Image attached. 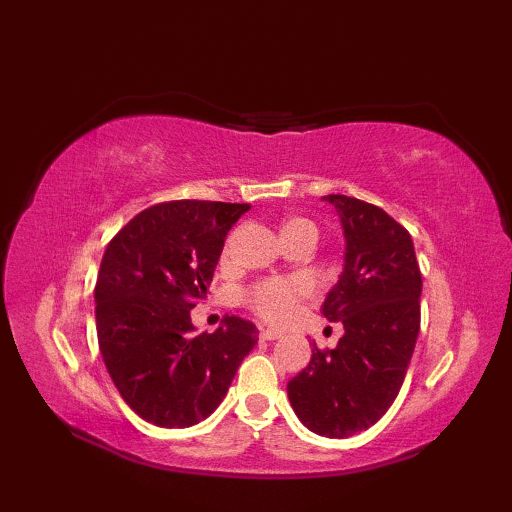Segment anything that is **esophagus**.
<instances>
[{
    "label": "esophagus",
    "instance_id": "1",
    "mask_svg": "<svg viewBox=\"0 0 512 512\" xmlns=\"http://www.w3.org/2000/svg\"><path fill=\"white\" fill-rule=\"evenodd\" d=\"M262 339L264 341H277V339H281V332L273 330V328H266V330H262Z\"/></svg>",
    "mask_w": 512,
    "mask_h": 512
}]
</instances>
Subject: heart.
<instances>
[{"mask_svg": "<svg viewBox=\"0 0 512 512\" xmlns=\"http://www.w3.org/2000/svg\"><path fill=\"white\" fill-rule=\"evenodd\" d=\"M292 224H308V222L290 220L284 224V228ZM306 292H308V284L301 279H266V281H259L255 286H250L242 297L246 301V306L253 312H257L262 319L273 321V323H284L297 312L301 299L306 297Z\"/></svg>", "mask_w": 512, "mask_h": 512, "instance_id": "obj_1", "label": "heart"}]
</instances>
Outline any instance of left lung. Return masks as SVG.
<instances>
[{"label":"left lung","mask_w":512,"mask_h":512,"mask_svg":"<svg viewBox=\"0 0 512 512\" xmlns=\"http://www.w3.org/2000/svg\"><path fill=\"white\" fill-rule=\"evenodd\" d=\"M341 220L343 273L321 306L343 323L334 350L314 347L288 383L297 418L325 438H350L396 400L420 332L422 277L411 235L374 204L323 195Z\"/></svg>","instance_id":"left-lung-1"}]
</instances>
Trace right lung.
I'll return each mask as SVG.
<instances>
[{"label": "right lung", "instance_id": "obj_1", "mask_svg": "<svg viewBox=\"0 0 512 512\" xmlns=\"http://www.w3.org/2000/svg\"><path fill=\"white\" fill-rule=\"evenodd\" d=\"M248 204L178 200L149 206L105 248L96 279V332L118 394L165 429L193 427L224 400L257 328L224 317L213 334L191 323L224 239Z\"/></svg>", "mask_w": 512, "mask_h": 512}]
</instances>
